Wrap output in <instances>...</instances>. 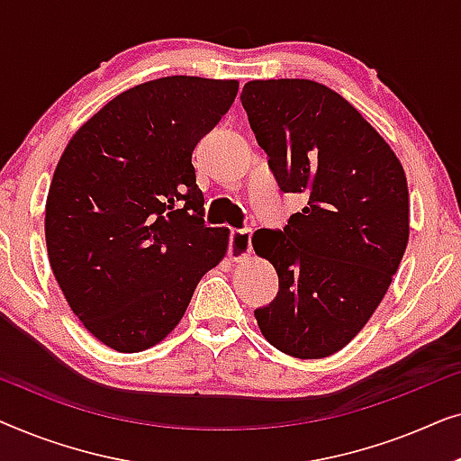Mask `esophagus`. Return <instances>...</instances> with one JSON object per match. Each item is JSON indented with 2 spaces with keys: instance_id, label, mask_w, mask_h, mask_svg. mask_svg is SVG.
Masks as SVG:
<instances>
[{
  "instance_id": "34e87169",
  "label": "esophagus",
  "mask_w": 461,
  "mask_h": 461,
  "mask_svg": "<svg viewBox=\"0 0 461 461\" xmlns=\"http://www.w3.org/2000/svg\"><path fill=\"white\" fill-rule=\"evenodd\" d=\"M251 254V229H235L230 230L229 241V256L230 260H243Z\"/></svg>"
}]
</instances>
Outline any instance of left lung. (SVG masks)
I'll list each match as a JSON object with an SVG mask.
<instances>
[{
  "instance_id": "1",
  "label": "left lung",
  "mask_w": 461,
  "mask_h": 461,
  "mask_svg": "<svg viewBox=\"0 0 461 461\" xmlns=\"http://www.w3.org/2000/svg\"><path fill=\"white\" fill-rule=\"evenodd\" d=\"M241 104L276 185L306 199L285 229L251 239L279 275L258 325L285 355L330 357L363 330L405 254V172L361 113L317 81H249Z\"/></svg>"
}]
</instances>
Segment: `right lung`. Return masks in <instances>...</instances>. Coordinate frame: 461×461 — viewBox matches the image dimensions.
<instances>
[{"instance_id": "add662e5", "label": "right lung", "mask_w": 461, "mask_h": 461, "mask_svg": "<svg viewBox=\"0 0 461 461\" xmlns=\"http://www.w3.org/2000/svg\"><path fill=\"white\" fill-rule=\"evenodd\" d=\"M239 81L174 75L119 94L75 131L46 201L50 267L81 323L140 352L180 323L229 248L205 224L193 150Z\"/></svg>"}]
</instances>
